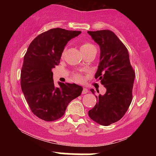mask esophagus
Here are the masks:
<instances>
[{"label": "esophagus", "mask_w": 156, "mask_h": 156, "mask_svg": "<svg viewBox=\"0 0 156 156\" xmlns=\"http://www.w3.org/2000/svg\"><path fill=\"white\" fill-rule=\"evenodd\" d=\"M82 93H83V94H87V93H88V89L87 88H83V91H82Z\"/></svg>", "instance_id": "34e87169"}]
</instances>
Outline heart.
<instances>
[{
    "mask_svg": "<svg viewBox=\"0 0 156 156\" xmlns=\"http://www.w3.org/2000/svg\"><path fill=\"white\" fill-rule=\"evenodd\" d=\"M92 48H94V46L92 44H91L90 42H84L80 44V51L83 53H85V52L89 51V50L92 49ZM64 52H65V50H64L63 53H62V55L64 54ZM74 78H76L77 80H80V76L79 74H78V73H76V74L74 75Z\"/></svg>",
    "mask_w": 156,
    "mask_h": 156,
    "instance_id": "1",
    "label": "heart"
}]
</instances>
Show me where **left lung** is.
<instances>
[{"label": "left lung", "instance_id": "obj_1", "mask_svg": "<svg viewBox=\"0 0 156 156\" xmlns=\"http://www.w3.org/2000/svg\"><path fill=\"white\" fill-rule=\"evenodd\" d=\"M101 48L100 63L94 78L106 89L104 94L95 96L98 103L89 111L93 121L104 126L119 121L132 101L135 73L130 65L125 44L110 30L88 31ZM94 94V89H90ZM98 92V90H97Z\"/></svg>", "mask_w": 156, "mask_h": 156}]
</instances>
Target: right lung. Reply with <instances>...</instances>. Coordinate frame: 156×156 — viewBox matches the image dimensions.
Listing matches in <instances>:
<instances>
[{
  "instance_id": "1",
  "label": "right lung",
  "mask_w": 156,
  "mask_h": 156,
  "mask_svg": "<svg viewBox=\"0 0 156 156\" xmlns=\"http://www.w3.org/2000/svg\"><path fill=\"white\" fill-rule=\"evenodd\" d=\"M80 33L52 28L37 36L28 46L21 70V89L31 112L39 119H58L68 104L81 94L83 88L76 83H58L59 87H55L52 72L67 42Z\"/></svg>"
}]
</instances>
